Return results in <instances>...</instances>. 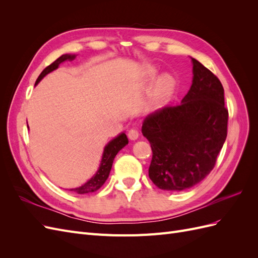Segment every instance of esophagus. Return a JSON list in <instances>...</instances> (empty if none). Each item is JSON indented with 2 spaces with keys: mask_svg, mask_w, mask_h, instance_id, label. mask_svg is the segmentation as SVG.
Instances as JSON below:
<instances>
[{
  "mask_svg": "<svg viewBox=\"0 0 258 258\" xmlns=\"http://www.w3.org/2000/svg\"><path fill=\"white\" fill-rule=\"evenodd\" d=\"M128 137L130 140H137L139 138V131L137 129H130L128 132Z\"/></svg>",
  "mask_w": 258,
  "mask_h": 258,
  "instance_id": "esophagus-1",
  "label": "esophagus"
}]
</instances>
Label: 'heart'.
<instances>
[{"label":"heart","instance_id":"b5f03b06","mask_svg":"<svg viewBox=\"0 0 258 258\" xmlns=\"http://www.w3.org/2000/svg\"><path fill=\"white\" fill-rule=\"evenodd\" d=\"M150 76H154V70L148 71ZM175 88V81L171 75L166 74L160 77L159 81L156 84V87L153 95V102L156 107L165 106L172 97V93Z\"/></svg>","mask_w":258,"mask_h":258}]
</instances>
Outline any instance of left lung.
Returning <instances> with one entry per match:
<instances>
[{
    "label": "left lung",
    "mask_w": 258,
    "mask_h": 258,
    "mask_svg": "<svg viewBox=\"0 0 258 258\" xmlns=\"http://www.w3.org/2000/svg\"><path fill=\"white\" fill-rule=\"evenodd\" d=\"M191 61L192 84L182 103L159 108L142 126L153 152L148 175L163 190L200 183L213 170L227 137L223 85L198 60Z\"/></svg>",
    "instance_id": "8db88e82"
}]
</instances>
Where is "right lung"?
<instances>
[{
  "mask_svg": "<svg viewBox=\"0 0 258 258\" xmlns=\"http://www.w3.org/2000/svg\"><path fill=\"white\" fill-rule=\"evenodd\" d=\"M74 58H75V56H72V54H62L61 57H59L57 60H54L51 64L46 67L43 70V72L40 74V76L37 77L35 85L40 82L46 74H48L49 72L53 71V70H56L59 67V64L62 63V62L66 60H73ZM127 144H128V138L124 134H121L118 137H116L114 140H112V141L108 143L104 148L102 160H101V165H100V168L98 170V172L96 173V175L92 176L87 183H85L81 187H77V188L70 189V190L75 191V192L81 194V195L98 190L100 187L104 184L106 178L108 177V174H110V171L112 169V165H113L115 156L123 146H126Z\"/></svg>",
  "mask_w": 258,
  "mask_h": 258,
  "instance_id": "right-lung-1",
  "label": "right lung"
}]
</instances>
